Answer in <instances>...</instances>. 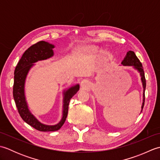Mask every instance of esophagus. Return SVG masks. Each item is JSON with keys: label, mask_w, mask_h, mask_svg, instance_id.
I'll return each instance as SVG.
<instances>
[{"label": "esophagus", "mask_w": 160, "mask_h": 160, "mask_svg": "<svg viewBox=\"0 0 160 160\" xmlns=\"http://www.w3.org/2000/svg\"><path fill=\"white\" fill-rule=\"evenodd\" d=\"M88 85V82H87L86 80H83L82 82H81V86L82 87H86Z\"/></svg>", "instance_id": "1"}]
</instances>
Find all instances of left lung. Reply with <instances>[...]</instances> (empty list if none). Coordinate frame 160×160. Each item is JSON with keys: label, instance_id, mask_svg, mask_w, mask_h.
Returning a JSON list of instances; mask_svg holds the SVG:
<instances>
[{"label": "left lung", "instance_id": "1", "mask_svg": "<svg viewBox=\"0 0 160 160\" xmlns=\"http://www.w3.org/2000/svg\"><path fill=\"white\" fill-rule=\"evenodd\" d=\"M122 64L124 65H129V66H134L135 69H137L141 74L142 76V83H143V87H144V92L145 91L146 89V78L144 76V71L143 67H142V64L141 62L138 58V57L135 55V53L132 51H128V52H127V56H126L124 60L122 61ZM144 97H145L144 93ZM144 100L145 98H144V102H143V104H142V108L144 107Z\"/></svg>", "mask_w": 160, "mask_h": 160}]
</instances>
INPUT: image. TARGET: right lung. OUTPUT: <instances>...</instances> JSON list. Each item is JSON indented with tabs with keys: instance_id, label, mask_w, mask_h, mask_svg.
I'll use <instances>...</instances> for the list:
<instances>
[{
	"instance_id": "right-lung-1",
	"label": "right lung",
	"mask_w": 160,
	"mask_h": 160,
	"mask_svg": "<svg viewBox=\"0 0 160 160\" xmlns=\"http://www.w3.org/2000/svg\"><path fill=\"white\" fill-rule=\"evenodd\" d=\"M53 47V45L45 41L38 42L29 47L22 54L14 71L13 96L20 117L26 123L29 124L33 128L43 132L56 131L62 127L67 116L70 100L80 89L79 85L77 84L76 86L68 89L64 93L63 117L61 121L56 125L47 126L42 124L37 120L35 117L29 112L25 100V93H24V84H25L27 74L30 68L32 67L33 63L38 60H45L52 57L53 55L52 50Z\"/></svg>"
}]
</instances>
